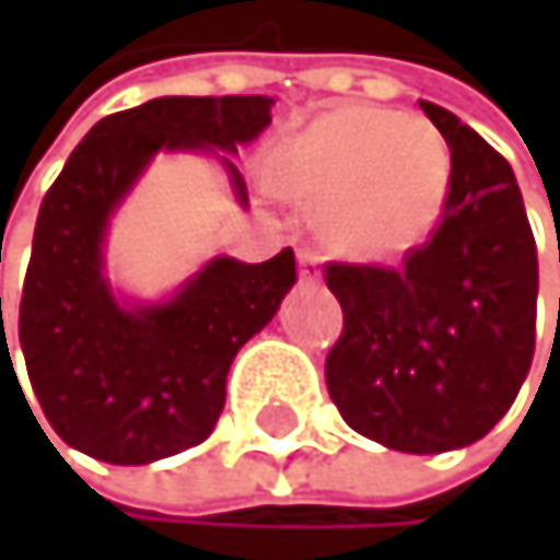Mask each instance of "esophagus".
<instances>
[{
    "label": "esophagus",
    "instance_id": "obj_1",
    "mask_svg": "<svg viewBox=\"0 0 560 560\" xmlns=\"http://www.w3.org/2000/svg\"><path fill=\"white\" fill-rule=\"evenodd\" d=\"M318 275H322L318 252L315 248H299V282L312 285V282H318Z\"/></svg>",
    "mask_w": 560,
    "mask_h": 560
}]
</instances>
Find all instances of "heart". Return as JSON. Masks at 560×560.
I'll use <instances>...</instances> for the list:
<instances>
[{
  "label": "heart",
  "mask_w": 560,
  "mask_h": 560,
  "mask_svg": "<svg viewBox=\"0 0 560 560\" xmlns=\"http://www.w3.org/2000/svg\"><path fill=\"white\" fill-rule=\"evenodd\" d=\"M271 184L289 201L322 211L339 252L389 258L420 245L436 224L450 147L427 117L342 106L278 147Z\"/></svg>",
  "instance_id": "heart-1"
}]
</instances>
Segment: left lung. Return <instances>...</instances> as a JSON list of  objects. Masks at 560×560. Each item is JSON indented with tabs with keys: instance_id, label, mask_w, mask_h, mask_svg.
Wrapping results in <instances>:
<instances>
[{
	"instance_id": "obj_1",
	"label": "left lung",
	"mask_w": 560,
	"mask_h": 560,
	"mask_svg": "<svg viewBox=\"0 0 560 560\" xmlns=\"http://www.w3.org/2000/svg\"><path fill=\"white\" fill-rule=\"evenodd\" d=\"M450 187L402 268L329 261L342 336L326 386L342 420L389 450L443 454L487 436L534 359L537 245L511 164L436 103Z\"/></svg>"
}]
</instances>
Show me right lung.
<instances>
[{"instance_id": "1", "label": "right lung", "mask_w": 560, "mask_h": 560, "mask_svg": "<svg viewBox=\"0 0 560 560\" xmlns=\"http://www.w3.org/2000/svg\"><path fill=\"white\" fill-rule=\"evenodd\" d=\"M271 103L161 96L110 114L46 190L19 302V342L33 393L67 446L106 464H150L211 436L231 359L295 285V252L261 265L214 258L171 302L120 308L103 278L100 242L106 218L161 147L238 154V143L271 124ZM224 164L248 205L242 174Z\"/></svg>"}]
</instances>
